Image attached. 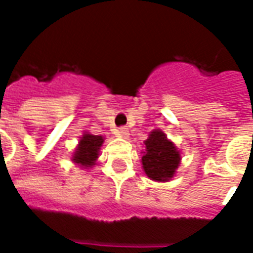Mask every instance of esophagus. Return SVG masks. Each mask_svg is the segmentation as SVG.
Here are the masks:
<instances>
[{
    "label": "esophagus",
    "instance_id": "esophagus-1",
    "mask_svg": "<svg viewBox=\"0 0 253 253\" xmlns=\"http://www.w3.org/2000/svg\"><path fill=\"white\" fill-rule=\"evenodd\" d=\"M116 135L122 138H127L128 137V130H127L126 127H119V128L116 130Z\"/></svg>",
    "mask_w": 253,
    "mask_h": 253
}]
</instances>
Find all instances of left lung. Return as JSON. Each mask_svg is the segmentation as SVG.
Masks as SVG:
<instances>
[{
	"instance_id": "obj_1",
	"label": "left lung",
	"mask_w": 253,
	"mask_h": 253,
	"mask_svg": "<svg viewBox=\"0 0 253 253\" xmlns=\"http://www.w3.org/2000/svg\"><path fill=\"white\" fill-rule=\"evenodd\" d=\"M145 145L142 167L148 177L157 181H167L173 177L176 168L180 164V153L175 145L160 130L150 132Z\"/></svg>"
}]
</instances>
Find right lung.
Returning <instances> with one entry per match:
<instances>
[{"mask_svg": "<svg viewBox=\"0 0 253 253\" xmlns=\"http://www.w3.org/2000/svg\"><path fill=\"white\" fill-rule=\"evenodd\" d=\"M101 135H92V134H84L80 142H78L77 150L73 156V161L77 163L81 167H92L94 161L99 157V149L103 143Z\"/></svg>", "mask_w": 253, "mask_h": 253, "instance_id": "obj_1", "label": "right lung"}]
</instances>
